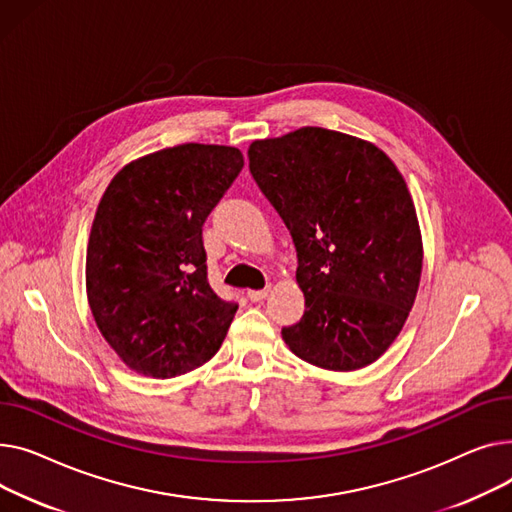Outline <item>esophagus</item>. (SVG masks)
Returning <instances> with one entry per match:
<instances>
[{
  "label": "esophagus",
  "mask_w": 512,
  "mask_h": 512,
  "mask_svg": "<svg viewBox=\"0 0 512 512\" xmlns=\"http://www.w3.org/2000/svg\"><path fill=\"white\" fill-rule=\"evenodd\" d=\"M268 293H270L268 287L266 289H252V291H248V297H250V302H262V299L268 297Z\"/></svg>",
  "instance_id": "34e87169"
}]
</instances>
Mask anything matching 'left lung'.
<instances>
[{"label":"left lung","instance_id":"1","mask_svg":"<svg viewBox=\"0 0 512 512\" xmlns=\"http://www.w3.org/2000/svg\"><path fill=\"white\" fill-rule=\"evenodd\" d=\"M248 159L297 250L306 312L283 341L322 370L370 366L399 337L422 279V231L401 171L376 144L314 126L254 140Z\"/></svg>","mask_w":512,"mask_h":512}]
</instances>
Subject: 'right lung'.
<instances>
[{
  "label": "right lung",
  "instance_id": "right-lung-1",
  "mask_svg": "<svg viewBox=\"0 0 512 512\" xmlns=\"http://www.w3.org/2000/svg\"><path fill=\"white\" fill-rule=\"evenodd\" d=\"M244 167L242 150L177 144L130 161L90 227L86 297L109 347L150 378L213 357L237 312L208 285L202 225Z\"/></svg>",
  "mask_w": 512,
  "mask_h": 512
}]
</instances>
